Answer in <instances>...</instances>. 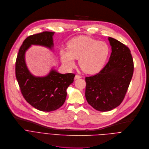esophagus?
<instances>
[{
    "mask_svg": "<svg viewBox=\"0 0 149 149\" xmlns=\"http://www.w3.org/2000/svg\"><path fill=\"white\" fill-rule=\"evenodd\" d=\"M81 77V76L80 75H79V74H76L74 77V79H80Z\"/></svg>",
    "mask_w": 149,
    "mask_h": 149,
    "instance_id": "obj_1",
    "label": "esophagus"
}]
</instances>
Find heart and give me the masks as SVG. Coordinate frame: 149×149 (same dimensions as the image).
Here are the masks:
<instances>
[{"label":"heart","instance_id":"heart-1","mask_svg":"<svg viewBox=\"0 0 149 149\" xmlns=\"http://www.w3.org/2000/svg\"><path fill=\"white\" fill-rule=\"evenodd\" d=\"M109 53V47L104 42L86 36H79L71 39L68 47L59 50L63 65L67 68L73 67L75 58H79V65L85 72H97L104 64Z\"/></svg>","mask_w":149,"mask_h":149}]
</instances>
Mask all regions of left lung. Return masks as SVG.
<instances>
[{
    "label": "left lung",
    "mask_w": 149,
    "mask_h": 149,
    "mask_svg": "<svg viewBox=\"0 0 149 149\" xmlns=\"http://www.w3.org/2000/svg\"><path fill=\"white\" fill-rule=\"evenodd\" d=\"M109 40L111 53L108 63L96 74L85 78L87 102L100 111L111 110L122 103L134 70L129 48L112 38Z\"/></svg>",
    "instance_id": "8db88e82"
}]
</instances>
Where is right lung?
I'll use <instances>...</instances> for the list:
<instances>
[{
  "label": "right lung",
  "instance_id": "1",
  "mask_svg": "<svg viewBox=\"0 0 149 149\" xmlns=\"http://www.w3.org/2000/svg\"><path fill=\"white\" fill-rule=\"evenodd\" d=\"M54 32H43L28 36L23 42L17 56L15 73L21 93L31 106L43 111H54L65 103L66 89L73 82V73L61 74L52 70L45 77H35L29 71L24 54L32 45H41L50 49L53 46Z\"/></svg>",
  "mask_w": 149,
  "mask_h": 149
}]
</instances>
